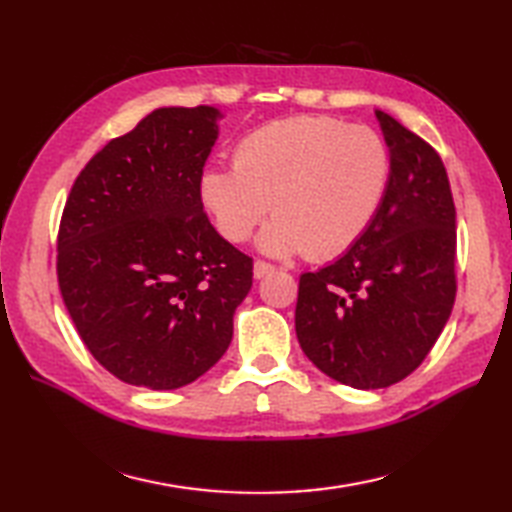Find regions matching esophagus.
Returning <instances> with one entry per match:
<instances>
[{
    "mask_svg": "<svg viewBox=\"0 0 512 512\" xmlns=\"http://www.w3.org/2000/svg\"><path fill=\"white\" fill-rule=\"evenodd\" d=\"M270 273H275V266H273V264H268V262H264V259H257L255 266H253V275H255V279H264V277H266V275H270Z\"/></svg>",
    "mask_w": 512,
    "mask_h": 512,
    "instance_id": "1",
    "label": "esophagus"
}]
</instances>
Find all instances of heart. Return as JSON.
Returning a JSON list of instances; mask_svg holds the SVG:
<instances>
[{"mask_svg":"<svg viewBox=\"0 0 512 512\" xmlns=\"http://www.w3.org/2000/svg\"><path fill=\"white\" fill-rule=\"evenodd\" d=\"M235 167L202 173L200 195L226 239L259 237L270 255L306 250L314 262L350 250L372 226L391 182V151L372 127L325 114L268 123L235 147Z\"/></svg>","mask_w":512,"mask_h":512,"instance_id":"obj_1","label":"heart"}]
</instances>
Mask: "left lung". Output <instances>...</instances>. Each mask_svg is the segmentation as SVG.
<instances>
[{"instance_id":"obj_1","label":"left lung","mask_w":512,"mask_h":512,"mask_svg":"<svg viewBox=\"0 0 512 512\" xmlns=\"http://www.w3.org/2000/svg\"><path fill=\"white\" fill-rule=\"evenodd\" d=\"M391 182L367 233L334 264L299 277L295 328L323 374L383 389L427 358L447 325L455 277V204L438 151L376 112Z\"/></svg>"}]
</instances>
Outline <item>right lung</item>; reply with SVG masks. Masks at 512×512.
<instances>
[{"label":"right lung","instance_id":"obj_1","mask_svg":"<svg viewBox=\"0 0 512 512\" xmlns=\"http://www.w3.org/2000/svg\"><path fill=\"white\" fill-rule=\"evenodd\" d=\"M209 105L160 107L110 140L65 200L57 277L81 341L129 385L178 389L220 361L253 257L215 231L200 180Z\"/></svg>","mask_w":512,"mask_h":512}]
</instances>
